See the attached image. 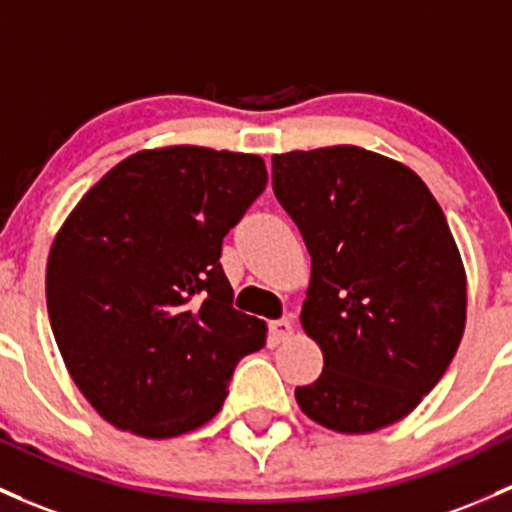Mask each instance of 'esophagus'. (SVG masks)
<instances>
[{
    "mask_svg": "<svg viewBox=\"0 0 512 512\" xmlns=\"http://www.w3.org/2000/svg\"><path fill=\"white\" fill-rule=\"evenodd\" d=\"M294 336V326L289 319H279L270 324V341L272 343H284Z\"/></svg>",
    "mask_w": 512,
    "mask_h": 512,
    "instance_id": "34e87169",
    "label": "esophagus"
}]
</instances>
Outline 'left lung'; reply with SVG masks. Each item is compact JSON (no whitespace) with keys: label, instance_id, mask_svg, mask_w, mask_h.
I'll use <instances>...</instances> for the list:
<instances>
[{"label":"left lung","instance_id":"8db88e82","mask_svg":"<svg viewBox=\"0 0 512 512\" xmlns=\"http://www.w3.org/2000/svg\"><path fill=\"white\" fill-rule=\"evenodd\" d=\"M272 188L311 255L301 326L319 380L297 387L321 427L368 434L439 383L466 326V270L427 184L353 144L272 157Z\"/></svg>","mask_w":512,"mask_h":512}]
</instances>
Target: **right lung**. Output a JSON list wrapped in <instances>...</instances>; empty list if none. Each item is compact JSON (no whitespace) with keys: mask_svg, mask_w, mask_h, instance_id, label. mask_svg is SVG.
<instances>
[{"mask_svg":"<svg viewBox=\"0 0 512 512\" xmlns=\"http://www.w3.org/2000/svg\"><path fill=\"white\" fill-rule=\"evenodd\" d=\"M267 186L257 154L144 149L80 198L51 245L46 304L68 373L102 419L147 439L223 407L265 321L233 309L220 247Z\"/></svg>","mask_w":512,"mask_h":512,"instance_id":"add662e5","label":"right lung"}]
</instances>
